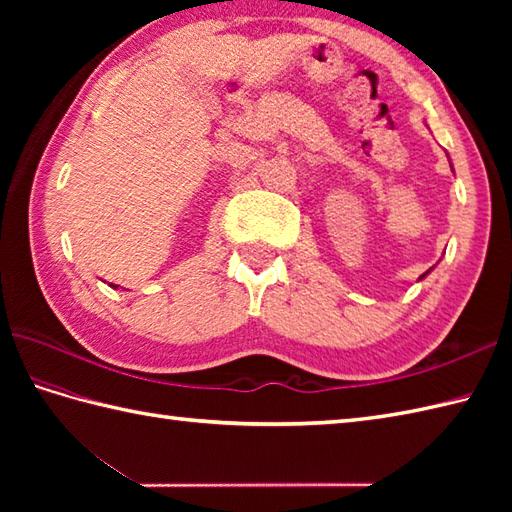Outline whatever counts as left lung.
<instances>
[{
  "mask_svg": "<svg viewBox=\"0 0 512 512\" xmlns=\"http://www.w3.org/2000/svg\"><path fill=\"white\" fill-rule=\"evenodd\" d=\"M429 275V270H427V273H424V275H420V279H424V277H427Z\"/></svg>",
  "mask_w": 512,
  "mask_h": 512,
  "instance_id": "left-lung-1",
  "label": "left lung"
}]
</instances>
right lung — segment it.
<instances>
[{
    "label": "right lung",
    "instance_id": "add662e5",
    "mask_svg": "<svg viewBox=\"0 0 512 512\" xmlns=\"http://www.w3.org/2000/svg\"><path fill=\"white\" fill-rule=\"evenodd\" d=\"M112 288H118V286H112Z\"/></svg>",
    "mask_w": 512,
    "mask_h": 512
}]
</instances>
